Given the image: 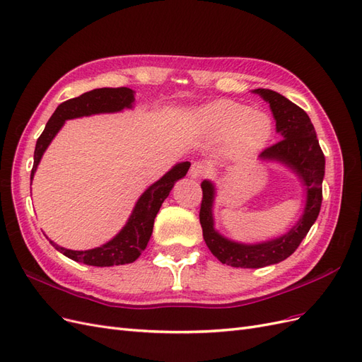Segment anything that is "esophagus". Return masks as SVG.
<instances>
[{
  "label": "esophagus",
  "instance_id": "1",
  "mask_svg": "<svg viewBox=\"0 0 362 362\" xmlns=\"http://www.w3.org/2000/svg\"><path fill=\"white\" fill-rule=\"evenodd\" d=\"M207 168L204 164H202V162H194V164L191 165V170H189V176L192 179H202L204 174H206Z\"/></svg>",
  "mask_w": 362,
  "mask_h": 362
}]
</instances>
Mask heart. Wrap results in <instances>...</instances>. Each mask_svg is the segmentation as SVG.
Returning a JSON list of instances; mask_svg holds the SVG:
<instances>
[{"label": "heart", "instance_id": "1", "mask_svg": "<svg viewBox=\"0 0 362 362\" xmlns=\"http://www.w3.org/2000/svg\"><path fill=\"white\" fill-rule=\"evenodd\" d=\"M197 123L207 134L223 136L228 132V148L236 156H251L269 141L272 120L267 114L243 105L219 100L197 112Z\"/></svg>", "mask_w": 362, "mask_h": 362}]
</instances>
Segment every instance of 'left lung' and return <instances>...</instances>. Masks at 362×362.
I'll list each match as a JSON object with an SVG mask.
<instances>
[{
  "label": "left lung",
  "mask_w": 362,
  "mask_h": 362,
  "mask_svg": "<svg viewBox=\"0 0 362 362\" xmlns=\"http://www.w3.org/2000/svg\"><path fill=\"white\" fill-rule=\"evenodd\" d=\"M254 93L269 103L276 122V132L281 136L278 143L264 148L260 158L278 160L293 170L305 186L307 202L298 224L291 227L286 235L262 243H239L221 236L214 228L212 206L215 186L209 180H203L200 224L206 245L221 263L233 267H248V269H259L283 262L296 251L319 216L325 176V155L308 114L274 90L257 88Z\"/></svg>",
  "instance_id": "left-lung-1"
}]
</instances>
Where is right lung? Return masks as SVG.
<instances>
[{"label":"right lung","instance_id":"add662e5","mask_svg":"<svg viewBox=\"0 0 362 362\" xmlns=\"http://www.w3.org/2000/svg\"><path fill=\"white\" fill-rule=\"evenodd\" d=\"M134 100V90L127 87H119L95 88L78 98L69 99L58 105L36 143L31 180L45 153V150L48 148L49 143L52 141L57 132L62 129V126L66 120L84 117V115L91 114L117 112L124 108H132ZM189 167V162H180V164L174 165L165 176H162L158 182L151 185L148 189H146V192L138 198L132 215L127 219V223L122 228V231L114 239L102 245V247L87 251H74L63 248L60 245L49 240L51 245L57 251L64 254L66 257L90 266H119L135 262L147 247L151 231H153L156 214L159 212L162 203H164V200L168 197L174 183L183 176H186Z\"/></svg>","mask_w":362,"mask_h":362}]
</instances>
